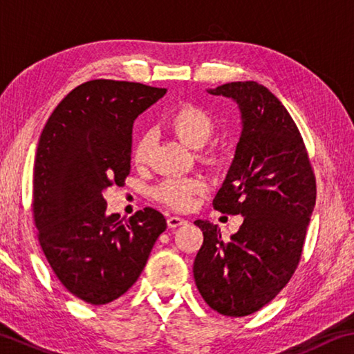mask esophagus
<instances>
[{"label": "esophagus", "mask_w": 354, "mask_h": 354, "mask_svg": "<svg viewBox=\"0 0 354 354\" xmlns=\"http://www.w3.org/2000/svg\"><path fill=\"white\" fill-rule=\"evenodd\" d=\"M185 223H187V221H185L184 218H181V216H169V218H167V224H169V227H171V229L183 226V224H185Z\"/></svg>", "instance_id": "esophagus-1"}]
</instances>
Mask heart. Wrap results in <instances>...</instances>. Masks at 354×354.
Segmentation results:
<instances>
[{"mask_svg": "<svg viewBox=\"0 0 354 354\" xmlns=\"http://www.w3.org/2000/svg\"><path fill=\"white\" fill-rule=\"evenodd\" d=\"M169 125L173 133L185 145L199 149L210 139L215 131V120L209 111L195 104H184L170 115ZM151 149V136L144 134L133 149V162L145 164ZM210 159H218L215 151H210ZM205 189L201 178H169L155 189V198L175 210H189L195 203V196Z\"/></svg>", "mask_w": 354, "mask_h": 354, "instance_id": "1", "label": "heart"}]
</instances>
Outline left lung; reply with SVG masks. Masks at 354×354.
Instances as JSON below:
<instances>
[{
    "label": "left lung",
    "instance_id": "1",
    "mask_svg": "<svg viewBox=\"0 0 354 354\" xmlns=\"http://www.w3.org/2000/svg\"><path fill=\"white\" fill-rule=\"evenodd\" d=\"M209 93L234 99L241 111L240 142L214 207L244 220L229 241L215 224L195 221L204 241L194 275L212 310L243 317L268 305L297 269L316 176L297 125L266 86L232 82Z\"/></svg>",
    "mask_w": 354,
    "mask_h": 354
}]
</instances>
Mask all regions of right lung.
Wrapping results in <instances>:
<instances>
[{"mask_svg":"<svg viewBox=\"0 0 354 354\" xmlns=\"http://www.w3.org/2000/svg\"><path fill=\"white\" fill-rule=\"evenodd\" d=\"M165 88L97 79L50 114L34 160L32 216L57 279L75 297L105 305L125 294L167 229L156 209L124 221L106 214L104 190L130 175L133 122Z\"/></svg>","mask_w":354,"mask_h":354,"instance_id":"obj_1","label":"right lung"}]
</instances>
